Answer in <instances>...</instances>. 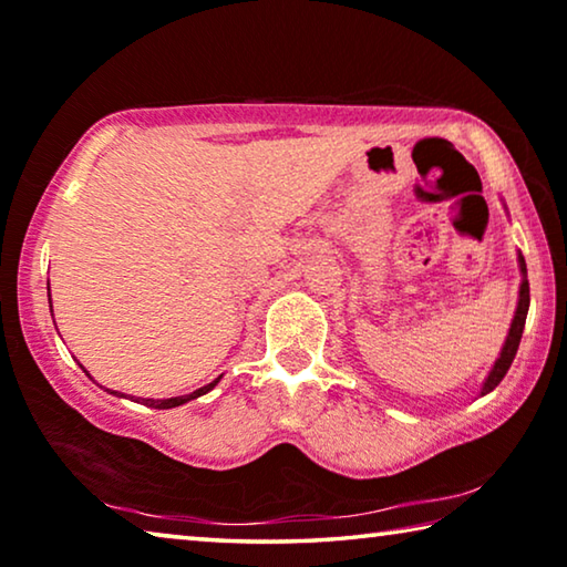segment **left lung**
<instances>
[{
    "label": "left lung",
    "mask_w": 567,
    "mask_h": 567,
    "mask_svg": "<svg viewBox=\"0 0 567 567\" xmlns=\"http://www.w3.org/2000/svg\"><path fill=\"white\" fill-rule=\"evenodd\" d=\"M517 264H519V274H523V284H519V296H517V309H515L513 323H509V331H507V339H505V344H503V351H499L495 367L489 369L485 384H482V389H480V396L489 394L499 382H503L509 364H513V359L517 354L519 339H523L527 309H530V284H527V266H525L523 254H517Z\"/></svg>",
    "instance_id": "obj_1"
}]
</instances>
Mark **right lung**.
Wrapping results in <instances>:
<instances>
[{
  "label": "right lung",
  "instance_id": "right-lung-1",
  "mask_svg": "<svg viewBox=\"0 0 567 567\" xmlns=\"http://www.w3.org/2000/svg\"><path fill=\"white\" fill-rule=\"evenodd\" d=\"M48 291H50V284H48ZM82 367V364H80ZM82 371H85V367H82ZM87 374V371H85ZM90 377V374H87ZM92 379V377H90ZM220 382V377L218 379H213L210 384H206V386H200V389H196V392H190V394H183V396H171V399H133V402H141V404H145V406H153V410H173V406H181V404H185V402H190V399H198V396H203L206 392H210L213 386H216ZM105 392H110V394H115V396H127V394H123V392H115V389H105Z\"/></svg>",
  "mask_w": 567,
  "mask_h": 567
}]
</instances>
